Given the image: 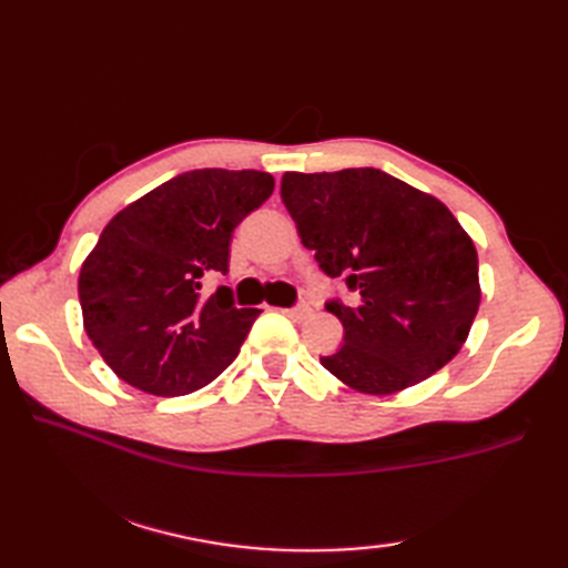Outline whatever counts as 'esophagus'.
Instances as JSON below:
<instances>
[{
  "label": "esophagus",
  "mask_w": 568,
  "mask_h": 568,
  "mask_svg": "<svg viewBox=\"0 0 568 568\" xmlns=\"http://www.w3.org/2000/svg\"><path fill=\"white\" fill-rule=\"evenodd\" d=\"M287 315L291 317H295V320H303L305 315H310V305L307 303H300V305H295V307H291V310H285Z\"/></svg>",
  "instance_id": "34e87169"
}]
</instances>
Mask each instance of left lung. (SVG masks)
I'll return each instance as SVG.
<instances>
[{"mask_svg": "<svg viewBox=\"0 0 568 568\" xmlns=\"http://www.w3.org/2000/svg\"><path fill=\"white\" fill-rule=\"evenodd\" d=\"M281 200L320 271L356 297L324 303L344 327L324 368L390 395L449 364L478 312V256L437 197L378 168H346L285 173Z\"/></svg>", "mask_w": 568, "mask_h": 568, "instance_id": "8db88e82", "label": "left lung"}]
</instances>
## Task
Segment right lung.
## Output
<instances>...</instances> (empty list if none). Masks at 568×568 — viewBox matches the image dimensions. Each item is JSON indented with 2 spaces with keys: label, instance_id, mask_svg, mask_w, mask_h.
Masks as SVG:
<instances>
[{
  "label": "right lung",
  "instance_id": "obj_1",
  "mask_svg": "<svg viewBox=\"0 0 568 568\" xmlns=\"http://www.w3.org/2000/svg\"><path fill=\"white\" fill-rule=\"evenodd\" d=\"M263 171L202 168L175 175L119 212L80 268L84 332L119 378L175 397L212 383L244 344L256 307L226 285L234 229L271 197Z\"/></svg>",
  "mask_w": 568,
  "mask_h": 568
}]
</instances>
